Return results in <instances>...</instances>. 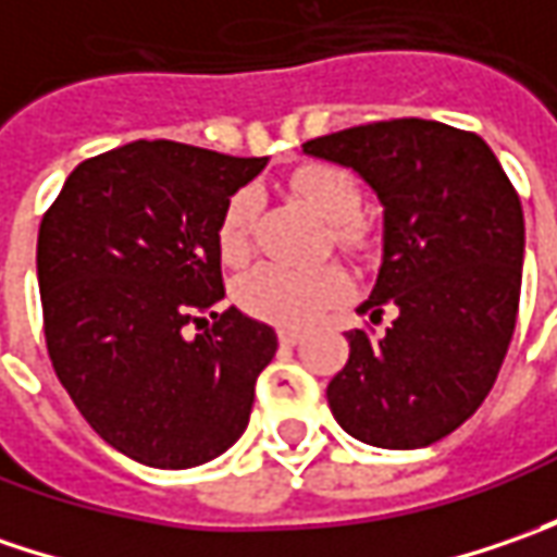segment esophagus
I'll list each match as a JSON object with an SVG mask.
<instances>
[{
	"instance_id": "34e87169",
	"label": "esophagus",
	"mask_w": 557,
	"mask_h": 557,
	"mask_svg": "<svg viewBox=\"0 0 557 557\" xmlns=\"http://www.w3.org/2000/svg\"><path fill=\"white\" fill-rule=\"evenodd\" d=\"M278 341H282V347H297V344L304 341V334L297 332V329H282V332H278Z\"/></svg>"
}]
</instances>
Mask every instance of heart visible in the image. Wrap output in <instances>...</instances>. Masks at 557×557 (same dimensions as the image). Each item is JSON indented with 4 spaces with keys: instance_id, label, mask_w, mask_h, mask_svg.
<instances>
[{
    "instance_id": "b5f03b06",
    "label": "heart",
    "mask_w": 557,
    "mask_h": 557,
    "mask_svg": "<svg viewBox=\"0 0 557 557\" xmlns=\"http://www.w3.org/2000/svg\"><path fill=\"white\" fill-rule=\"evenodd\" d=\"M290 195L310 207L319 220L329 223V238L337 250L362 253L372 245V223L359 213V185L344 170L329 163H304L288 176ZM257 223V198L250 191H238L225 203L223 220L216 228V247L228 267L245 263L253 245ZM350 294V275L341 267L288 269L263 267L245 272L235 282L238 307L269 325L282 329H307L315 319L334 310Z\"/></svg>"
}]
</instances>
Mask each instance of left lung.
Masks as SVG:
<instances>
[{
  "mask_svg": "<svg viewBox=\"0 0 557 557\" xmlns=\"http://www.w3.org/2000/svg\"><path fill=\"white\" fill-rule=\"evenodd\" d=\"M304 151L377 191L384 263L366 310L396 307L381 337L347 332L329 406L362 443L431 446L481 409L503 369L521 304V198L478 133L437 120H374Z\"/></svg>",
  "mask_w": 557,
  "mask_h": 557,
  "instance_id": "left-lung-1",
  "label": "left lung"
}]
</instances>
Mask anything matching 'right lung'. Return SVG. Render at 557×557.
<instances>
[{"instance_id": "right-lung-1", "label": "right lung", "mask_w": 557, "mask_h": 557, "mask_svg": "<svg viewBox=\"0 0 557 557\" xmlns=\"http://www.w3.org/2000/svg\"><path fill=\"white\" fill-rule=\"evenodd\" d=\"M267 158L129 141L76 166L36 242L52 369L104 443L195 468L245 434L275 332L225 297L216 228ZM207 333L187 337L191 324Z\"/></svg>"}]
</instances>
